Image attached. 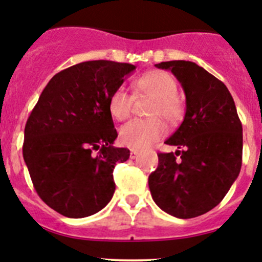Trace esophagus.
Returning a JSON list of instances; mask_svg holds the SVG:
<instances>
[{
	"label": "esophagus",
	"instance_id": "obj_1",
	"mask_svg": "<svg viewBox=\"0 0 262 262\" xmlns=\"http://www.w3.org/2000/svg\"><path fill=\"white\" fill-rule=\"evenodd\" d=\"M129 157L133 158V160H135V158L139 157V152L135 149H131V152H129Z\"/></svg>",
	"mask_w": 262,
	"mask_h": 262
}]
</instances>
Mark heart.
Returning <instances> with one entry per match:
<instances>
[{"mask_svg": "<svg viewBox=\"0 0 262 262\" xmlns=\"http://www.w3.org/2000/svg\"><path fill=\"white\" fill-rule=\"evenodd\" d=\"M134 92L136 96H148L153 102L148 109L149 119H134L121 127L119 141L134 149H144L162 138L166 126L177 124L183 117V106L177 97L178 85L170 74L161 70H152L134 80ZM109 113L117 121H124L133 110V97L123 90L117 88L109 97Z\"/></svg>", "mask_w": 262, "mask_h": 262, "instance_id": "1", "label": "heart"}]
</instances>
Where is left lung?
<instances>
[{"label": "left lung", "instance_id": "8db88e82", "mask_svg": "<svg viewBox=\"0 0 262 262\" xmlns=\"http://www.w3.org/2000/svg\"><path fill=\"white\" fill-rule=\"evenodd\" d=\"M156 67L170 70L182 84L186 115L166 140L181 150L158 153L157 169L148 178L150 193L174 217H199L222 201L241 172L242 122L226 85L203 67L189 61Z\"/></svg>", "mask_w": 262, "mask_h": 262}]
</instances>
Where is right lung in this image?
Wrapping results in <instances>:
<instances>
[{
  "mask_svg": "<svg viewBox=\"0 0 262 262\" xmlns=\"http://www.w3.org/2000/svg\"><path fill=\"white\" fill-rule=\"evenodd\" d=\"M136 67L87 61L56 74L27 119L23 158L37 195L69 218L100 212L115 191L113 170L128 160L115 148L118 134L109 97Z\"/></svg>",
  "mask_w": 262,
  "mask_h": 262,
  "instance_id": "obj_1",
  "label": "right lung"
}]
</instances>
